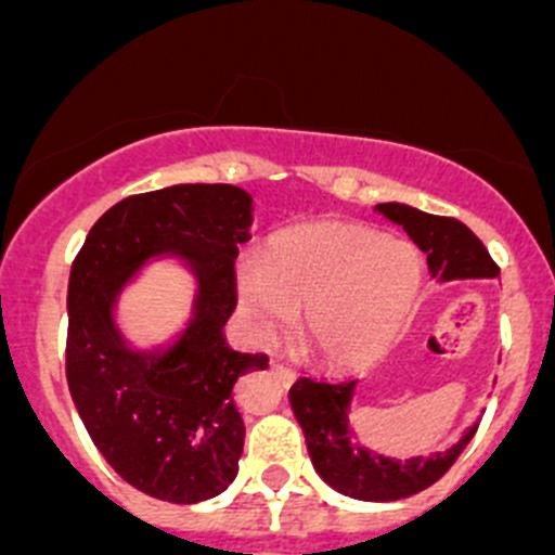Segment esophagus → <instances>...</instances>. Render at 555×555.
I'll list each match as a JSON object with an SVG mask.
<instances>
[{
  "label": "esophagus",
  "instance_id": "obj_1",
  "mask_svg": "<svg viewBox=\"0 0 555 555\" xmlns=\"http://www.w3.org/2000/svg\"><path fill=\"white\" fill-rule=\"evenodd\" d=\"M273 376H276L284 386H293L295 382V371L287 365H273Z\"/></svg>",
  "mask_w": 555,
  "mask_h": 555
}]
</instances>
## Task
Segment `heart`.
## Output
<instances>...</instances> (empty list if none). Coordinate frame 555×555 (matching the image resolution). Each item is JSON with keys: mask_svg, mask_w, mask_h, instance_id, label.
I'll list each match as a JSON object with an SVG mask.
<instances>
[{"mask_svg": "<svg viewBox=\"0 0 555 555\" xmlns=\"http://www.w3.org/2000/svg\"><path fill=\"white\" fill-rule=\"evenodd\" d=\"M424 266L411 244L354 222H317L276 233L260 262L236 271L238 304L260 333L304 311V340L322 362L376 360L416 309Z\"/></svg>", "mask_w": 555, "mask_h": 555, "instance_id": "1", "label": "heart"}]
</instances>
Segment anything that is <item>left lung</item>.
<instances>
[{
	"instance_id": "obj_1",
	"label": "left lung",
	"mask_w": 555,
	"mask_h": 555,
	"mask_svg": "<svg viewBox=\"0 0 555 555\" xmlns=\"http://www.w3.org/2000/svg\"><path fill=\"white\" fill-rule=\"evenodd\" d=\"M378 215L402 225L413 244L427 255L433 279H496L500 268L491 260L480 238L453 217H435L408 204H378ZM357 382H313L298 378L289 389V405L306 435L309 456L319 478L333 486L338 494L362 502H395L429 489L443 478L467 449L478 424L467 429L451 449L429 456L391 459L384 453L354 443V429L349 427V408L354 400Z\"/></svg>"
}]
</instances>
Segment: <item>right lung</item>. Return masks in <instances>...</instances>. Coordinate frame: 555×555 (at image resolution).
Returning <instances> with one entry per match:
<instances>
[{"mask_svg": "<svg viewBox=\"0 0 555 555\" xmlns=\"http://www.w3.org/2000/svg\"><path fill=\"white\" fill-rule=\"evenodd\" d=\"M251 195L233 184H173L131 195L99 217L72 262L66 382L88 435L126 483L195 505L238 475L244 418L233 386L266 371V354L228 346L238 246ZM153 256H179L199 289L189 327L169 347L133 350L114 322L125 284Z\"/></svg>", "mask_w": 555, "mask_h": 555, "instance_id": "right-lung-1", "label": "right lung"}]
</instances>
